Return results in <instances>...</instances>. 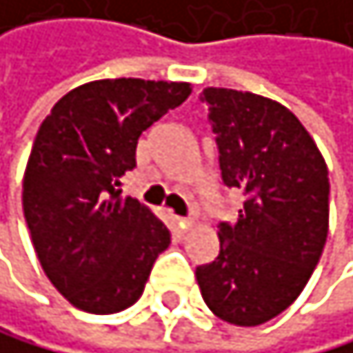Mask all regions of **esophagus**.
<instances>
[{
  "label": "esophagus",
  "instance_id": "34e87169",
  "mask_svg": "<svg viewBox=\"0 0 353 353\" xmlns=\"http://www.w3.org/2000/svg\"><path fill=\"white\" fill-rule=\"evenodd\" d=\"M175 221H178V226H180L182 230H186V228H191V226H193V219H189V217H175Z\"/></svg>",
  "mask_w": 353,
  "mask_h": 353
}]
</instances>
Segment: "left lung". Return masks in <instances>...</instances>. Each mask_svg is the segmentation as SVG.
Listing matches in <instances>:
<instances>
[{"mask_svg": "<svg viewBox=\"0 0 353 353\" xmlns=\"http://www.w3.org/2000/svg\"><path fill=\"white\" fill-rule=\"evenodd\" d=\"M226 186L246 195L235 224L221 221L217 259L195 276L208 310L254 327L303 292L330 230L327 164L299 118L265 96L206 88Z\"/></svg>", "mask_w": 353, "mask_h": 353, "instance_id": "8db88e82", "label": "left lung"}]
</instances>
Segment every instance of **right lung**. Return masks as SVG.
I'll return each instance as SVG.
<instances>
[{"label":"right lung","instance_id":"obj_1","mask_svg":"<svg viewBox=\"0 0 353 353\" xmlns=\"http://www.w3.org/2000/svg\"><path fill=\"white\" fill-rule=\"evenodd\" d=\"M191 83L103 79L74 88L46 116L23 173V217L39 263L74 307L134 305L171 232L121 195L142 132L180 107Z\"/></svg>","mask_w":353,"mask_h":353}]
</instances>
